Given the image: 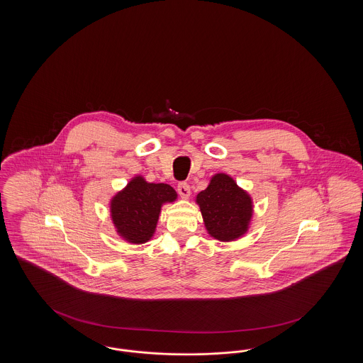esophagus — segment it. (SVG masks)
<instances>
[{
	"label": "esophagus",
	"mask_w": 363,
	"mask_h": 363,
	"mask_svg": "<svg viewBox=\"0 0 363 363\" xmlns=\"http://www.w3.org/2000/svg\"><path fill=\"white\" fill-rule=\"evenodd\" d=\"M177 190H178V193H179L182 197H188L190 194L189 184H188V182H185V181H182V182H179V184H178Z\"/></svg>",
	"instance_id": "34e87169"
}]
</instances>
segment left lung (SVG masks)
I'll list each match as a JSON object with an SVG mask.
<instances>
[{
	"instance_id": "left-lung-1",
	"label": "left lung",
	"mask_w": 363,
	"mask_h": 363,
	"mask_svg": "<svg viewBox=\"0 0 363 363\" xmlns=\"http://www.w3.org/2000/svg\"><path fill=\"white\" fill-rule=\"evenodd\" d=\"M208 233L220 241H233L246 231L252 216V200L233 178L216 174L208 188L197 194Z\"/></svg>"
}]
</instances>
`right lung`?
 Segmentation results:
<instances>
[{
  "label": "right lung",
  "mask_w": 363,
  "mask_h": 363,
  "mask_svg": "<svg viewBox=\"0 0 363 363\" xmlns=\"http://www.w3.org/2000/svg\"><path fill=\"white\" fill-rule=\"evenodd\" d=\"M175 190L166 184L132 179L111 201V216L118 233L133 243L147 242L155 231L163 203L174 201Z\"/></svg>",
  "instance_id": "1"
}]
</instances>
